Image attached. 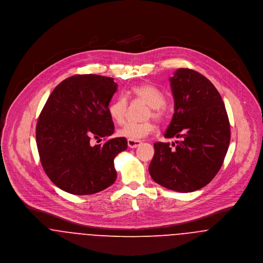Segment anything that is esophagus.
<instances>
[{
  "label": "esophagus",
  "instance_id": "esophagus-1",
  "mask_svg": "<svg viewBox=\"0 0 263 263\" xmlns=\"http://www.w3.org/2000/svg\"><path fill=\"white\" fill-rule=\"evenodd\" d=\"M128 146L130 148H136L138 146L140 145L142 142L140 140H133V139H128Z\"/></svg>",
  "mask_w": 263,
  "mask_h": 263
}]
</instances>
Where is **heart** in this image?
<instances>
[{
    "label": "heart",
    "instance_id": "obj_1",
    "mask_svg": "<svg viewBox=\"0 0 263 263\" xmlns=\"http://www.w3.org/2000/svg\"><path fill=\"white\" fill-rule=\"evenodd\" d=\"M130 95L149 106V110L146 113V118L152 117L156 121H162L165 117L163 106L165 104V97L163 93L149 84H140L132 87ZM128 103L126 98L119 96L112 100L108 106V113L110 118L117 124H122L125 121L127 113ZM155 127L151 121L141 123L129 122L126 123L119 131L118 134L128 139H140L144 138L154 131Z\"/></svg>",
    "mask_w": 263,
    "mask_h": 263
}]
</instances>
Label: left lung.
Wrapping results in <instances>:
<instances>
[{"label":"left lung","instance_id":"1","mask_svg":"<svg viewBox=\"0 0 263 263\" xmlns=\"http://www.w3.org/2000/svg\"><path fill=\"white\" fill-rule=\"evenodd\" d=\"M170 81L175 113L164 137L179 140L154 143L148 170L158 184L191 193L220 171L230 143V123L221 95L203 74L178 68Z\"/></svg>","mask_w":263,"mask_h":263}]
</instances>
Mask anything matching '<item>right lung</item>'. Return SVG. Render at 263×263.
Segmentation results:
<instances>
[{
    "instance_id": "obj_1",
    "label": "right lung",
    "mask_w": 263,
    "mask_h": 263,
    "mask_svg": "<svg viewBox=\"0 0 263 263\" xmlns=\"http://www.w3.org/2000/svg\"><path fill=\"white\" fill-rule=\"evenodd\" d=\"M117 88L112 78L76 74L47 99L36 125V143L45 174L60 190L91 195L115 182L114 158L127 149V139L103 145L90 141L114 133L108 106Z\"/></svg>"
}]
</instances>
